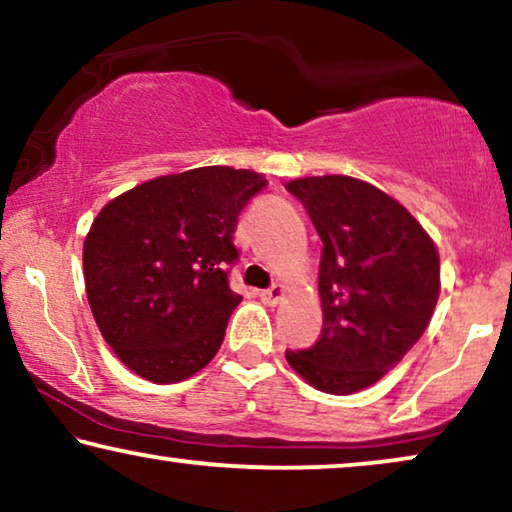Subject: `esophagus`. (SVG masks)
Returning a JSON list of instances; mask_svg holds the SVG:
<instances>
[{"instance_id": "esophagus-1", "label": "esophagus", "mask_w": 512, "mask_h": 512, "mask_svg": "<svg viewBox=\"0 0 512 512\" xmlns=\"http://www.w3.org/2000/svg\"><path fill=\"white\" fill-rule=\"evenodd\" d=\"M282 296H284V286L282 284H272L270 289L258 291V298H261L265 305H277L279 300H282Z\"/></svg>"}]
</instances>
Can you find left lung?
<instances>
[{
	"mask_svg": "<svg viewBox=\"0 0 512 512\" xmlns=\"http://www.w3.org/2000/svg\"><path fill=\"white\" fill-rule=\"evenodd\" d=\"M324 242V328L310 349H286L296 373L347 396L389 373L429 326L440 263L415 216L366 181L328 174L286 184Z\"/></svg>",
	"mask_w": 512,
	"mask_h": 512,
	"instance_id": "obj_1",
	"label": "left lung"
}]
</instances>
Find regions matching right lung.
I'll return each instance as SVG.
<instances>
[{
  "label": "right lung",
  "instance_id": "add662e5",
  "mask_svg": "<svg viewBox=\"0 0 512 512\" xmlns=\"http://www.w3.org/2000/svg\"><path fill=\"white\" fill-rule=\"evenodd\" d=\"M263 174L198 167L118 195L83 244V277L100 333L132 373L156 384L191 377L219 352L242 296L237 219Z\"/></svg>",
  "mask_w": 512,
  "mask_h": 512
}]
</instances>
